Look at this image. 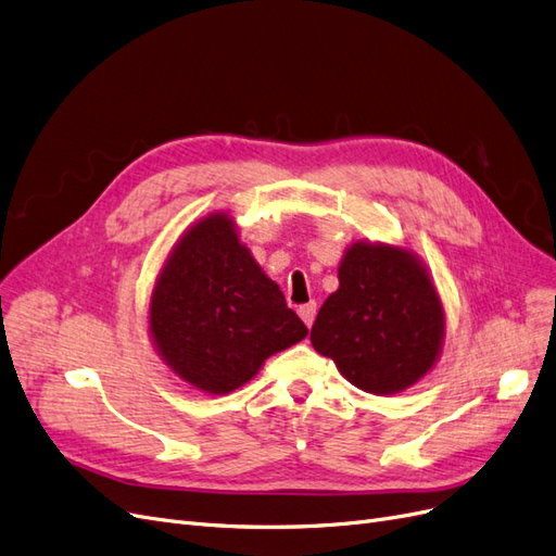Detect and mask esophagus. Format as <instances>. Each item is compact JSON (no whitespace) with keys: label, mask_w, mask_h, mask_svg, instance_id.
I'll return each mask as SVG.
<instances>
[{"label":"esophagus","mask_w":556,"mask_h":556,"mask_svg":"<svg viewBox=\"0 0 556 556\" xmlns=\"http://www.w3.org/2000/svg\"><path fill=\"white\" fill-rule=\"evenodd\" d=\"M298 314H300V318L304 320V325H306V327H312V325H314V318H316V302H306V304H302L300 309H298Z\"/></svg>","instance_id":"34e87169"}]
</instances>
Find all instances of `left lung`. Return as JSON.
Segmentation results:
<instances>
[{
  "instance_id": "left-lung-1",
  "label": "left lung",
  "mask_w": 556,
  "mask_h": 556,
  "mask_svg": "<svg viewBox=\"0 0 556 556\" xmlns=\"http://www.w3.org/2000/svg\"><path fill=\"white\" fill-rule=\"evenodd\" d=\"M312 343L368 394H399L419 382L444 343V309L426 265L405 247L353 242L339 265V289L316 316Z\"/></svg>"
}]
</instances>
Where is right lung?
<instances>
[{
	"mask_svg": "<svg viewBox=\"0 0 556 556\" xmlns=\"http://www.w3.org/2000/svg\"><path fill=\"white\" fill-rule=\"evenodd\" d=\"M149 332L160 359L180 380L222 396L309 330L240 242L236 222L211 213L178 238L164 261Z\"/></svg>",
	"mask_w": 556,
	"mask_h": 556,
	"instance_id": "add662e5",
	"label": "right lung"
}]
</instances>
